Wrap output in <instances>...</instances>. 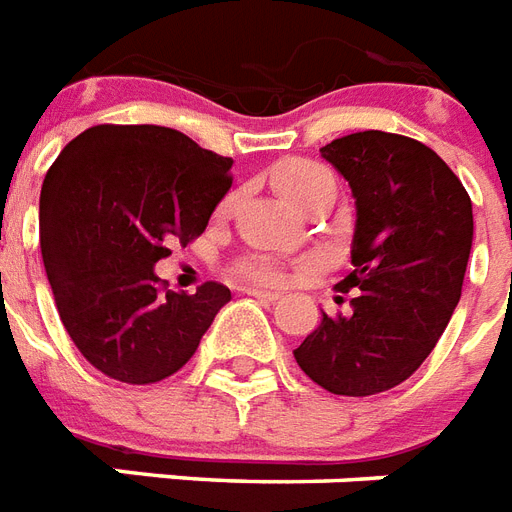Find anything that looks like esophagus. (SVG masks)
Instances as JSON below:
<instances>
[{
  "label": "esophagus",
  "instance_id": "obj_1",
  "mask_svg": "<svg viewBox=\"0 0 512 512\" xmlns=\"http://www.w3.org/2000/svg\"><path fill=\"white\" fill-rule=\"evenodd\" d=\"M245 293L253 298H259V301H269V304H275L277 298H280V293H272V290H259V288H248Z\"/></svg>",
  "mask_w": 512,
  "mask_h": 512
}]
</instances>
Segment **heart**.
<instances>
[{"label":"heart","instance_id":"obj_1","mask_svg":"<svg viewBox=\"0 0 512 512\" xmlns=\"http://www.w3.org/2000/svg\"><path fill=\"white\" fill-rule=\"evenodd\" d=\"M272 182L296 206H304L306 200L317 195L320 190L335 187L333 174L322 163H314L309 158H288V161L277 163L275 169H272ZM232 206H235V195H227V198H222L219 208H216V214H230ZM235 272L245 277V280L261 282V285H277V282H282V269L277 267L275 261L261 259V256H245V259H240L235 264Z\"/></svg>","mask_w":512,"mask_h":512}]
</instances>
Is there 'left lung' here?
Instances as JSON below:
<instances>
[{"label": "left lung", "mask_w": 512, "mask_h": 512, "mask_svg": "<svg viewBox=\"0 0 512 512\" xmlns=\"http://www.w3.org/2000/svg\"><path fill=\"white\" fill-rule=\"evenodd\" d=\"M357 198L349 317L322 314L293 351L330 394L372 396L423 365L455 312L473 243V206L457 174L423 142L357 132L322 147Z\"/></svg>", "instance_id": "obj_1"}]
</instances>
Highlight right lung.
<instances>
[{"label": "right lung", "mask_w": 512, "mask_h": 512, "mask_svg": "<svg viewBox=\"0 0 512 512\" xmlns=\"http://www.w3.org/2000/svg\"><path fill=\"white\" fill-rule=\"evenodd\" d=\"M232 158L169 126L100 124L49 166L39 198L47 280L65 330L94 370L147 386L190 362L222 282L166 290L155 261L203 235L232 185Z\"/></svg>", "instance_id": "1"}]
</instances>
